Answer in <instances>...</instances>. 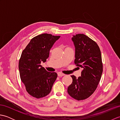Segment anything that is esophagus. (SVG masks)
<instances>
[{
    "label": "esophagus",
    "mask_w": 120,
    "mask_h": 120,
    "mask_svg": "<svg viewBox=\"0 0 120 120\" xmlns=\"http://www.w3.org/2000/svg\"><path fill=\"white\" fill-rule=\"evenodd\" d=\"M65 75L63 73H60V72H59L58 73V76H59V77H62V76Z\"/></svg>",
    "instance_id": "34e87169"
}]
</instances>
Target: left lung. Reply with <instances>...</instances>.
I'll return each instance as SVG.
<instances>
[{
    "label": "left lung",
    "instance_id": "obj_1",
    "mask_svg": "<svg viewBox=\"0 0 120 120\" xmlns=\"http://www.w3.org/2000/svg\"><path fill=\"white\" fill-rule=\"evenodd\" d=\"M72 39L75 47V64L83 70L78 78L71 76L73 81L68 92L76 100H83L94 92L101 80L103 67L101 52L98 44L85 34H76Z\"/></svg>",
    "mask_w": 120,
    "mask_h": 120
}]
</instances>
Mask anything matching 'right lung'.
Masks as SVG:
<instances>
[{
  "mask_svg": "<svg viewBox=\"0 0 120 120\" xmlns=\"http://www.w3.org/2000/svg\"><path fill=\"white\" fill-rule=\"evenodd\" d=\"M60 36L43 34L33 38L23 50L19 60L21 79L30 95L37 98L49 94L57 77L56 72H49L41 65L49 57V51Z\"/></svg>",
  "mask_w": 120,
  "mask_h": 120,
  "instance_id": "right-lung-1",
  "label": "right lung"
}]
</instances>
